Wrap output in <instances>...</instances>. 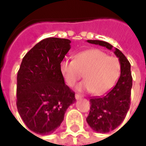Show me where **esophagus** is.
I'll use <instances>...</instances> for the list:
<instances>
[{
  "mask_svg": "<svg viewBox=\"0 0 146 146\" xmlns=\"http://www.w3.org/2000/svg\"><path fill=\"white\" fill-rule=\"evenodd\" d=\"M81 97H82V96H81L80 95H78V94H76V95H75V98H76V100H78V99H80V98H81Z\"/></svg>",
  "mask_w": 146,
  "mask_h": 146,
  "instance_id": "34e87169",
  "label": "esophagus"
}]
</instances>
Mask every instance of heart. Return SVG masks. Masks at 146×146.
I'll return each instance as SVG.
<instances>
[{
	"mask_svg": "<svg viewBox=\"0 0 146 146\" xmlns=\"http://www.w3.org/2000/svg\"><path fill=\"white\" fill-rule=\"evenodd\" d=\"M59 70L70 87L74 85L84 73L85 80L76 86V90L102 95L116 84L120 75L121 64L118 58L109 56L105 51L93 48L78 53L75 60L62 59Z\"/></svg>",
	"mask_w": 146,
	"mask_h": 146,
	"instance_id": "obj_1",
	"label": "heart"
}]
</instances>
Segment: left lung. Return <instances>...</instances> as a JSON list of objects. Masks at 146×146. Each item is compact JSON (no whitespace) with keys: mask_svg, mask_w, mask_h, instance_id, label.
Masks as SVG:
<instances>
[{"mask_svg":"<svg viewBox=\"0 0 146 146\" xmlns=\"http://www.w3.org/2000/svg\"><path fill=\"white\" fill-rule=\"evenodd\" d=\"M87 41L113 50V45L106 41L98 40ZM113 52L121 64L120 76L115 87L104 97L90 99V113L86 119L91 128L98 133H108L116 129L124 119L131 105V64L119 49L115 48Z\"/></svg>","mask_w":146,"mask_h":146,"instance_id":"obj_1","label":"left lung"}]
</instances>
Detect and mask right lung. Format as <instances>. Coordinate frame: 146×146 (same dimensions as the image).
<instances>
[{
	"instance_id": "1",
	"label": "right lung",
	"mask_w": 146,
	"mask_h": 146,
	"mask_svg": "<svg viewBox=\"0 0 146 146\" xmlns=\"http://www.w3.org/2000/svg\"><path fill=\"white\" fill-rule=\"evenodd\" d=\"M70 43L68 39H44L23 58L17 74L16 105L25 124L36 134L55 131L68 107L76 102L75 93L65 84L59 70Z\"/></svg>"
}]
</instances>
